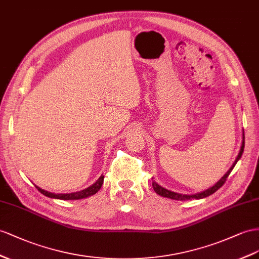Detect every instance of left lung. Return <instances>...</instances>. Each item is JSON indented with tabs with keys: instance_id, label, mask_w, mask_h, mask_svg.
Wrapping results in <instances>:
<instances>
[{
	"instance_id": "8db88e82",
	"label": "left lung",
	"mask_w": 259,
	"mask_h": 259,
	"mask_svg": "<svg viewBox=\"0 0 259 259\" xmlns=\"http://www.w3.org/2000/svg\"><path fill=\"white\" fill-rule=\"evenodd\" d=\"M244 145H245V137H244V131H243V140H242L241 150H240V152H238V155H237V157H236L235 162L233 163V165H232V166L230 167V169L227 171V173L224 174V176L214 185V186L210 187V188L207 189V190H203V191H201V193H198V194H195V195H182V194H177V193H174V191H170V190H168V189H166V188H164V187L160 186V185H158L157 183H155L154 181L152 182V186H153V189H154V191H155V193H156L157 195H160V196H162V197H166V198H169V199H174V200H182V201L184 200V201H185V200H191V199H202V198L208 197V196H210V195H212V194H214L219 188H221V187L223 186L225 181H227L228 176L230 175V173L232 171V169L234 168L235 164H236L237 161L241 158V156H242V154H243V152H244ZM152 180H153V178H152Z\"/></svg>"
}]
</instances>
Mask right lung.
Instances as JSON below:
<instances>
[{
	"label": "right lung",
	"mask_w": 259,
	"mask_h": 259,
	"mask_svg": "<svg viewBox=\"0 0 259 259\" xmlns=\"http://www.w3.org/2000/svg\"><path fill=\"white\" fill-rule=\"evenodd\" d=\"M103 183H104V176L102 175L94 184L92 185V186L85 188L81 191H76V193H71V194H54V193H49V191H47V190L39 188L38 186H36V188L46 197L61 199V200H77V199H83L86 197H90L92 195H95L97 191L101 189Z\"/></svg>",
	"instance_id": "add662e5"
}]
</instances>
